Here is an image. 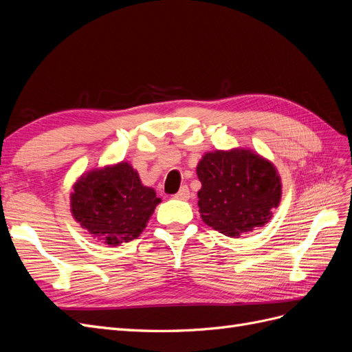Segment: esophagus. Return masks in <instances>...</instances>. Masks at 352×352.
Segmentation results:
<instances>
[{
  "instance_id": "1",
  "label": "esophagus",
  "mask_w": 352,
  "mask_h": 352,
  "mask_svg": "<svg viewBox=\"0 0 352 352\" xmlns=\"http://www.w3.org/2000/svg\"><path fill=\"white\" fill-rule=\"evenodd\" d=\"M189 197H190V192H189V188L186 185H184L182 188H180L179 192L175 195L176 199H182V201L189 199Z\"/></svg>"
}]
</instances>
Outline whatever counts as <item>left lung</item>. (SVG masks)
Returning a JSON list of instances; mask_svg holds the SVG:
<instances>
[{"label": "left lung", "instance_id": "obj_1", "mask_svg": "<svg viewBox=\"0 0 352 352\" xmlns=\"http://www.w3.org/2000/svg\"><path fill=\"white\" fill-rule=\"evenodd\" d=\"M198 207L207 226L230 238L261 228L282 198L276 166L250 148L208 151L197 166Z\"/></svg>", "mask_w": 352, "mask_h": 352}]
</instances>
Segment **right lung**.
Segmentation results:
<instances>
[{
    "instance_id": "1",
    "label": "right lung",
    "mask_w": 352,
    "mask_h": 352,
    "mask_svg": "<svg viewBox=\"0 0 352 352\" xmlns=\"http://www.w3.org/2000/svg\"><path fill=\"white\" fill-rule=\"evenodd\" d=\"M70 212L98 241L117 247L136 239L162 202L131 163L120 162L82 173L72 186Z\"/></svg>"
}]
</instances>
